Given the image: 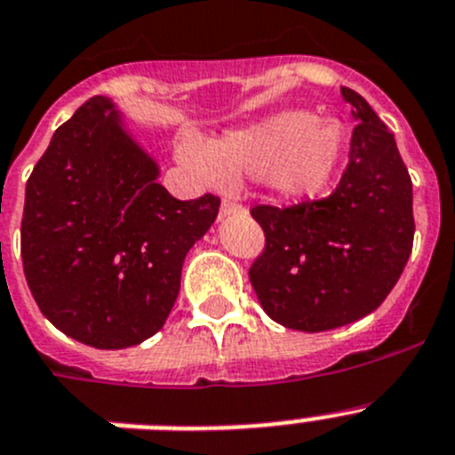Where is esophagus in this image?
I'll list each match as a JSON object with an SVG mask.
<instances>
[{
  "instance_id": "1",
  "label": "esophagus",
  "mask_w": 455,
  "mask_h": 455,
  "mask_svg": "<svg viewBox=\"0 0 455 455\" xmlns=\"http://www.w3.org/2000/svg\"><path fill=\"white\" fill-rule=\"evenodd\" d=\"M243 212L242 204H236L235 200H230V197H225L223 202H220V216H230V213H239Z\"/></svg>"
}]
</instances>
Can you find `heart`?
<instances>
[{
  "label": "heart",
  "instance_id": "obj_1",
  "mask_svg": "<svg viewBox=\"0 0 455 455\" xmlns=\"http://www.w3.org/2000/svg\"><path fill=\"white\" fill-rule=\"evenodd\" d=\"M343 128L306 110H283L239 131L213 138L207 147L181 142L177 161L204 181L259 177L287 200L317 196L339 168Z\"/></svg>",
  "mask_w": 455,
  "mask_h": 455
}]
</instances>
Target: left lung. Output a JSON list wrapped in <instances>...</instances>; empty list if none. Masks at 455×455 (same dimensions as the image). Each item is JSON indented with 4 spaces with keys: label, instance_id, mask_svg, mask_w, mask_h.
<instances>
[{
    "label": "left lung",
    "instance_id": "1",
    "mask_svg": "<svg viewBox=\"0 0 455 455\" xmlns=\"http://www.w3.org/2000/svg\"><path fill=\"white\" fill-rule=\"evenodd\" d=\"M356 126L340 184L324 200L259 204L265 251L248 278L267 315L297 331H329L366 317L401 278L412 253V180L394 133L347 87Z\"/></svg>",
    "mask_w": 455,
    "mask_h": 455
}]
</instances>
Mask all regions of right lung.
Masks as SVG:
<instances>
[{
  "label": "right lung",
  "mask_w": 455,
  "mask_h": 455,
  "mask_svg": "<svg viewBox=\"0 0 455 455\" xmlns=\"http://www.w3.org/2000/svg\"><path fill=\"white\" fill-rule=\"evenodd\" d=\"M158 174L106 96L77 108L34 165L22 267L43 315L73 340L124 349L168 320L186 253L207 235L220 200H177Z\"/></svg>",
  "instance_id": "obj_1"
}]
</instances>
